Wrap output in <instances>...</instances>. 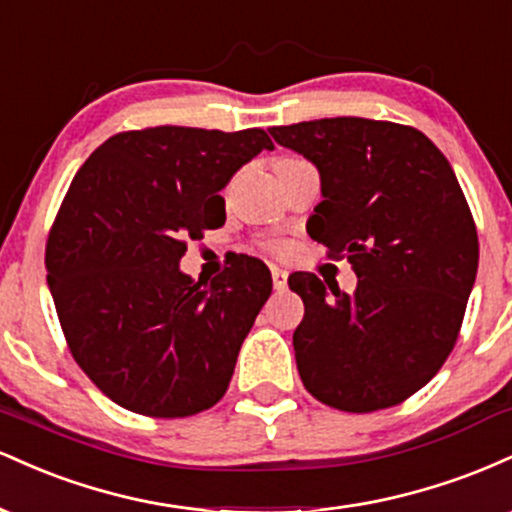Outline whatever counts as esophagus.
<instances>
[{
	"label": "esophagus",
	"instance_id": "34e87169",
	"mask_svg": "<svg viewBox=\"0 0 512 512\" xmlns=\"http://www.w3.org/2000/svg\"><path fill=\"white\" fill-rule=\"evenodd\" d=\"M272 281H274V289L276 291H284L286 289V281H289V274L284 269L272 267Z\"/></svg>",
	"mask_w": 512,
	"mask_h": 512
}]
</instances>
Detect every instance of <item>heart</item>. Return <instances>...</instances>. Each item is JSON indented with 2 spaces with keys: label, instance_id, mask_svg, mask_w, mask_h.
I'll return each instance as SVG.
<instances>
[{
  "label": "heart",
  "instance_id": "1",
  "mask_svg": "<svg viewBox=\"0 0 512 512\" xmlns=\"http://www.w3.org/2000/svg\"><path fill=\"white\" fill-rule=\"evenodd\" d=\"M269 248H272L274 252H281V250H284V248H281V243H272V245H269Z\"/></svg>",
  "mask_w": 512,
  "mask_h": 512
}]
</instances>
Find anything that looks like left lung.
Wrapping results in <instances>:
<instances>
[{"label":"left lung","mask_w":512,"mask_h":512,"mask_svg":"<svg viewBox=\"0 0 512 512\" xmlns=\"http://www.w3.org/2000/svg\"><path fill=\"white\" fill-rule=\"evenodd\" d=\"M269 134L320 170L310 238L349 260L354 296L310 272L289 276L305 315L293 332L305 390L368 414L402 404L438 373L460 337L479 238L448 158L419 129L325 117Z\"/></svg>","instance_id":"obj_1"}]
</instances>
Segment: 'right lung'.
Instances as JSON below:
<instances>
[{
	"mask_svg": "<svg viewBox=\"0 0 512 512\" xmlns=\"http://www.w3.org/2000/svg\"><path fill=\"white\" fill-rule=\"evenodd\" d=\"M262 149L274 144L257 127L163 125L115 134L76 170L45 269L74 361L120 407L180 419L226 395L272 274L243 257L202 286L178 262L226 219L219 190Z\"/></svg>",
	"mask_w": 512,
	"mask_h": 512,
	"instance_id": "1",
	"label": "right lung"
}]
</instances>
